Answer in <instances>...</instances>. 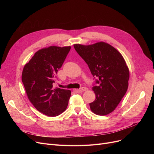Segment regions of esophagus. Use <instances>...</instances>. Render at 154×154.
Returning a JSON list of instances; mask_svg holds the SVG:
<instances>
[{
    "label": "esophagus",
    "mask_w": 154,
    "mask_h": 154,
    "mask_svg": "<svg viewBox=\"0 0 154 154\" xmlns=\"http://www.w3.org/2000/svg\"><path fill=\"white\" fill-rule=\"evenodd\" d=\"M88 90V88L87 87H82L81 88H79V89H75L74 91L77 93H81L83 91H87Z\"/></svg>",
    "instance_id": "1"
}]
</instances>
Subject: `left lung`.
Returning a JSON list of instances; mask_svg holds the SVG:
<instances>
[{
  "mask_svg": "<svg viewBox=\"0 0 154 154\" xmlns=\"http://www.w3.org/2000/svg\"><path fill=\"white\" fill-rule=\"evenodd\" d=\"M79 55L88 65L94 77L98 78L93 87L95 100L90 103L92 112L106 116L114 111L125 95L130 77L126 62L116 48L103 42L84 45L74 44Z\"/></svg>",
  "mask_w": 154,
  "mask_h": 154,
  "instance_id": "1",
  "label": "left lung"
}]
</instances>
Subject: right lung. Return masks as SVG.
I'll return each instance as SVG.
<instances>
[{
    "mask_svg": "<svg viewBox=\"0 0 154 154\" xmlns=\"http://www.w3.org/2000/svg\"><path fill=\"white\" fill-rule=\"evenodd\" d=\"M70 48H43L35 53L23 69L22 81L29 100L38 111L47 116L60 115L68 106L71 91L54 88L53 84Z\"/></svg>",
    "mask_w": 154,
    "mask_h": 154,
    "instance_id": "obj_1",
    "label": "right lung"
}]
</instances>
